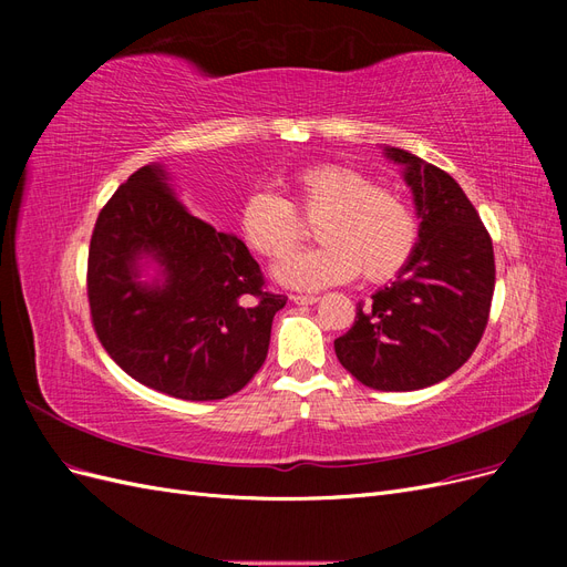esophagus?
I'll list each match as a JSON object with an SVG mask.
<instances>
[{
    "mask_svg": "<svg viewBox=\"0 0 567 567\" xmlns=\"http://www.w3.org/2000/svg\"><path fill=\"white\" fill-rule=\"evenodd\" d=\"M290 300H293L296 305H315L319 298L317 296H290Z\"/></svg>",
    "mask_w": 567,
    "mask_h": 567,
    "instance_id": "1",
    "label": "esophagus"
}]
</instances>
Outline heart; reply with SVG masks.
I'll use <instances>...</instances> for the list:
<instances>
[{
  "instance_id": "1",
  "label": "heart",
  "mask_w": 567,
  "mask_h": 567,
  "mask_svg": "<svg viewBox=\"0 0 567 567\" xmlns=\"http://www.w3.org/2000/svg\"><path fill=\"white\" fill-rule=\"evenodd\" d=\"M290 200L257 188L238 208V231L267 257H281L301 233L295 210L317 216V249L286 256L274 277L293 288L342 284L359 271L367 281L394 277L414 255L419 225L409 205L390 188L346 165L302 167L288 179Z\"/></svg>"
}]
</instances>
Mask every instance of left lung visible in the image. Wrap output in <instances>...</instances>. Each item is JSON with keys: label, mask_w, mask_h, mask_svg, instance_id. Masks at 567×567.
<instances>
[{"label": "left lung", "mask_w": 567, "mask_h": 567, "mask_svg": "<svg viewBox=\"0 0 567 567\" xmlns=\"http://www.w3.org/2000/svg\"><path fill=\"white\" fill-rule=\"evenodd\" d=\"M404 167L421 219L414 255L390 286L357 305L336 357L359 383L383 392L435 385L468 362L489 319L492 238L463 188L444 169L385 146Z\"/></svg>", "instance_id": "8db88e82"}]
</instances>
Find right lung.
I'll return each instance as SVG.
<instances>
[{
    "instance_id": "obj_1",
    "label": "right lung",
    "mask_w": 567,
    "mask_h": 567,
    "mask_svg": "<svg viewBox=\"0 0 567 567\" xmlns=\"http://www.w3.org/2000/svg\"><path fill=\"white\" fill-rule=\"evenodd\" d=\"M161 267L140 282L138 265ZM92 323L113 362L188 402L225 400L260 371L286 296L234 234L179 203L163 165H144L99 213L87 262Z\"/></svg>"
}]
</instances>
